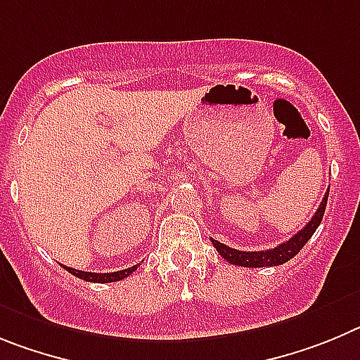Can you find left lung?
Here are the masks:
<instances>
[{
    "label": "left lung",
    "instance_id": "8db88e82",
    "mask_svg": "<svg viewBox=\"0 0 360 360\" xmlns=\"http://www.w3.org/2000/svg\"><path fill=\"white\" fill-rule=\"evenodd\" d=\"M326 200H328V192L325 193L321 204H319V208H317L316 215L310 219L309 224L301 229V231H297L294 236H290L289 240L276 245V248L273 249H267V251H238V249H233L229 248V245L220 244L219 240H213V238L212 244L213 248L219 251L220 257L233 265H240V267H274V265H281L285 264V262H289L290 258L296 257L297 252L301 251V248L310 240V236L316 233L317 226L321 224L323 215H325Z\"/></svg>",
    "mask_w": 360,
    "mask_h": 360
}]
</instances>
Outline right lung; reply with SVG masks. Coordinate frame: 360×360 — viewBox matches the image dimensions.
Listing matches in <instances>:
<instances>
[{"instance_id":"obj_1","label":"right lung","mask_w":360,"mask_h":360,"mask_svg":"<svg viewBox=\"0 0 360 360\" xmlns=\"http://www.w3.org/2000/svg\"><path fill=\"white\" fill-rule=\"evenodd\" d=\"M63 267L66 269L68 273H71L73 276L80 278V280H84V281H93V283H111V281H120V280H124V278L131 276L136 269H138V265H132V267L124 269V271H116V273H100V274L98 273H86V271L71 269V267H66V265H63Z\"/></svg>"}]
</instances>
